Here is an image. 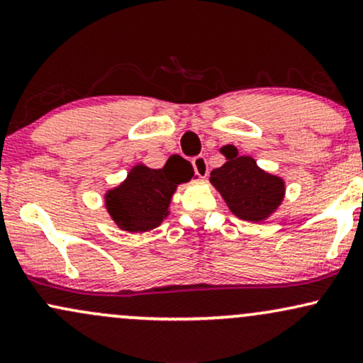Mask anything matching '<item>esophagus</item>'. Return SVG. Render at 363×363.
Instances as JSON below:
<instances>
[{
  "mask_svg": "<svg viewBox=\"0 0 363 363\" xmlns=\"http://www.w3.org/2000/svg\"><path fill=\"white\" fill-rule=\"evenodd\" d=\"M193 167H194V172L198 174L199 177L205 179L208 176V162L203 155L193 158Z\"/></svg>",
  "mask_w": 363,
  "mask_h": 363,
  "instance_id": "34e87169",
  "label": "esophagus"
}]
</instances>
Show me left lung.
I'll list each match as a JSON object with an SVG mask.
<instances>
[{
  "label": "left lung",
  "instance_id": "obj_1",
  "mask_svg": "<svg viewBox=\"0 0 363 363\" xmlns=\"http://www.w3.org/2000/svg\"><path fill=\"white\" fill-rule=\"evenodd\" d=\"M227 162L211 170L210 182L222 194L228 210L245 222H264L285 198V181L261 167L249 155H239L235 147L220 148Z\"/></svg>",
  "mask_w": 363,
  "mask_h": 363
}]
</instances>
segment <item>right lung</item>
<instances>
[{"instance_id": "right-lung-1", "label": "right lung", "mask_w": 363, "mask_h": 363, "mask_svg": "<svg viewBox=\"0 0 363 363\" xmlns=\"http://www.w3.org/2000/svg\"><path fill=\"white\" fill-rule=\"evenodd\" d=\"M194 170L187 160L169 162L162 169L136 164L119 186L104 194L107 213L121 230L141 234L157 228L169 216V206L177 186L191 181Z\"/></svg>"}]
</instances>
